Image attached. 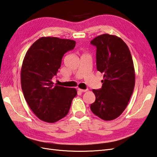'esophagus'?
Masks as SVG:
<instances>
[{
  "instance_id": "obj_1",
  "label": "esophagus",
  "mask_w": 157,
  "mask_h": 157,
  "mask_svg": "<svg viewBox=\"0 0 157 157\" xmlns=\"http://www.w3.org/2000/svg\"><path fill=\"white\" fill-rule=\"evenodd\" d=\"M78 91H79V92H86L87 91V90H82V89H79V88H78Z\"/></svg>"
}]
</instances>
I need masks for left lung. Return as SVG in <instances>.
<instances>
[{
	"instance_id": "obj_1",
	"label": "left lung",
	"mask_w": 157,
	"mask_h": 157,
	"mask_svg": "<svg viewBox=\"0 0 157 157\" xmlns=\"http://www.w3.org/2000/svg\"><path fill=\"white\" fill-rule=\"evenodd\" d=\"M90 43L96 47L97 70L104 74L101 88L92 90L96 100L90 109L101 119L112 120L122 114L133 92L132 58L128 46L117 36L103 34Z\"/></svg>"
}]
</instances>
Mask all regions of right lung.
<instances>
[{
	"instance_id": "obj_1",
	"label": "right lung",
	"mask_w": 157,
	"mask_h": 157,
	"mask_svg": "<svg viewBox=\"0 0 157 157\" xmlns=\"http://www.w3.org/2000/svg\"><path fill=\"white\" fill-rule=\"evenodd\" d=\"M75 46V41L43 37L29 49L21 67V87L25 100L33 112L43 121L53 123L68 114L75 88L54 85L62 57Z\"/></svg>"
}]
</instances>
